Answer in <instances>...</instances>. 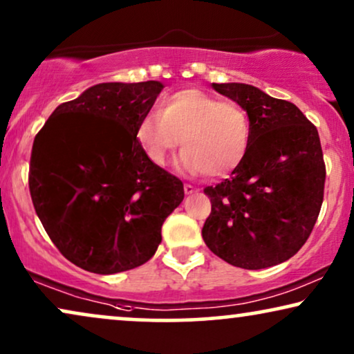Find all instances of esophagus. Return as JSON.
I'll use <instances>...</instances> for the list:
<instances>
[{
	"instance_id": "obj_1",
	"label": "esophagus",
	"mask_w": 354,
	"mask_h": 354,
	"mask_svg": "<svg viewBox=\"0 0 354 354\" xmlns=\"http://www.w3.org/2000/svg\"><path fill=\"white\" fill-rule=\"evenodd\" d=\"M185 192L186 194H194V192H197V187H194L192 185H185Z\"/></svg>"
}]
</instances>
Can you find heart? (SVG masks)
<instances>
[{
  "label": "heart",
  "mask_w": 354,
  "mask_h": 354,
  "mask_svg": "<svg viewBox=\"0 0 354 354\" xmlns=\"http://www.w3.org/2000/svg\"><path fill=\"white\" fill-rule=\"evenodd\" d=\"M136 140L150 162L165 167L183 140L187 171L221 178L238 168L251 144V120L234 102H221L201 88H181L163 98L136 128Z\"/></svg>",
  "instance_id": "b5f03b06"
}]
</instances>
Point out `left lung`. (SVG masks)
<instances>
[{"mask_svg":"<svg viewBox=\"0 0 354 354\" xmlns=\"http://www.w3.org/2000/svg\"><path fill=\"white\" fill-rule=\"evenodd\" d=\"M248 111L246 157L216 186L202 238L215 256L259 270L293 257L308 241L324 201L325 163L317 128L295 103L248 84H212Z\"/></svg>","mask_w":354,"mask_h":354,"instance_id":"left-lung-1","label":"left lung"}]
</instances>
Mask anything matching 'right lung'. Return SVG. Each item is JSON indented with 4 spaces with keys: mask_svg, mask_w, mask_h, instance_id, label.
<instances>
[{
    "mask_svg": "<svg viewBox=\"0 0 354 354\" xmlns=\"http://www.w3.org/2000/svg\"><path fill=\"white\" fill-rule=\"evenodd\" d=\"M162 88L158 81L97 84L61 103L35 136V212L59 252L84 270L110 275L142 266L185 199L181 180L150 162L136 140Z\"/></svg>",
    "mask_w": 354,
    "mask_h": 354,
    "instance_id": "1",
    "label": "right lung"
}]
</instances>
